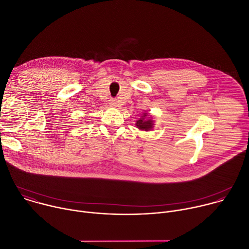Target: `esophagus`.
I'll list each match as a JSON object with an SVG mask.
<instances>
[{"label":"esophagus","instance_id":"esophagus-1","mask_svg":"<svg viewBox=\"0 0 249 249\" xmlns=\"http://www.w3.org/2000/svg\"><path fill=\"white\" fill-rule=\"evenodd\" d=\"M112 106H116L117 105V103H116V101L115 100H113V101H111V103H110Z\"/></svg>","mask_w":249,"mask_h":249}]
</instances>
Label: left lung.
Listing matches in <instances>:
<instances>
[{"label":"left lung","instance_id":"left-lung-1","mask_svg":"<svg viewBox=\"0 0 249 249\" xmlns=\"http://www.w3.org/2000/svg\"><path fill=\"white\" fill-rule=\"evenodd\" d=\"M148 113H143V116H142L139 120H137L136 122V126L137 128H139L140 130H144V131H150L154 128V121L152 120V118H146Z\"/></svg>","mask_w":249,"mask_h":249}]
</instances>
